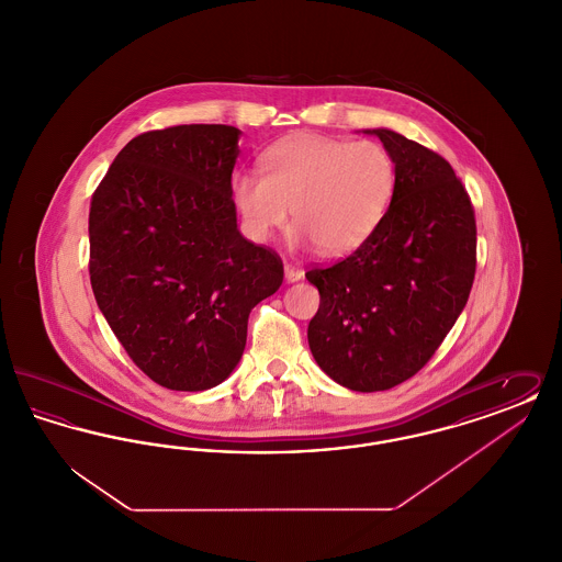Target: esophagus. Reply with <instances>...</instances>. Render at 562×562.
Segmentation results:
<instances>
[{
	"instance_id": "esophagus-1",
	"label": "esophagus",
	"mask_w": 562,
	"mask_h": 562,
	"mask_svg": "<svg viewBox=\"0 0 562 562\" xmlns=\"http://www.w3.org/2000/svg\"><path fill=\"white\" fill-rule=\"evenodd\" d=\"M284 276H286V282H296V280L303 278V271L286 263V266H284Z\"/></svg>"
}]
</instances>
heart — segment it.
Here are the masks:
<instances>
[{
    "label": "heart",
    "instance_id": "heart-1",
    "mask_svg": "<svg viewBox=\"0 0 562 562\" xmlns=\"http://www.w3.org/2000/svg\"><path fill=\"white\" fill-rule=\"evenodd\" d=\"M263 175L234 177V200L255 240L286 227L294 240L316 244L324 257H341L371 238L390 209L396 166L374 140H339L296 134L269 147Z\"/></svg>",
    "mask_w": 562,
    "mask_h": 562
}]
</instances>
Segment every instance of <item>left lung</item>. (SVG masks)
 <instances>
[{
    "instance_id": "8db88e82",
    "label": "left lung",
    "mask_w": 562,
    "mask_h": 562,
    "mask_svg": "<svg viewBox=\"0 0 562 562\" xmlns=\"http://www.w3.org/2000/svg\"><path fill=\"white\" fill-rule=\"evenodd\" d=\"M396 166L390 209L344 261L305 278L321 307L307 326L324 373L353 392H383L419 373L463 312L476 273V218L451 164L374 128Z\"/></svg>"
}]
</instances>
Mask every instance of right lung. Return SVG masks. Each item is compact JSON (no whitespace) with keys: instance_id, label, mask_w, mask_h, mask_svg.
Returning a JSON list of instances; mask_svg holds the SVG:
<instances>
[{"instance_id":"right-lung-1","label":"right lung","mask_w":562,"mask_h":562,"mask_svg":"<svg viewBox=\"0 0 562 562\" xmlns=\"http://www.w3.org/2000/svg\"><path fill=\"white\" fill-rule=\"evenodd\" d=\"M240 131L186 124L138 134L90 202V284L134 364L202 392L240 362L250 310L284 268L246 240L232 198Z\"/></svg>"}]
</instances>
